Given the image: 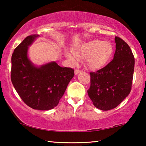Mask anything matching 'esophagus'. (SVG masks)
<instances>
[{
  "label": "esophagus",
  "instance_id": "obj_1",
  "mask_svg": "<svg viewBox=\"0 0 146 146\" xmlns=\"http://www.w3.org/2000/svg\"><path fill=\"white\" fill-rule=\"evenodd\" d=\"M80 70H78V69H77V70H76L75 71V75H77V74H78V73H80Z\"/></svg>",
  "mask_w": 146,
  "mask_h": 146
}]
</instances>
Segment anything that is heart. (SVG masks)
<instances>
[{
  "instance_id": "heart-1",
  "label": "heart",
  "mask_w": 146,
  "mask_h": 146,
  "mask_svg": "<svg viewBox=\"0 0 146 146\" xmlns=\"http://www.w3.org/2000/svg\"><path fill=\"white\" fill-rule=\"evenodd\" d=\"M113 53V46L109 41L93 40L83 44L80 48L73 51L77 58H85L89 68L98 69L106 65ZM71 61L75 62L76 58L72 54L66 53Z\"/></svg>"
}]
</instances>
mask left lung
I'll return each mask as SVG.
<instances>
[{
    "label": "left lung",
    "mask_w": 146,
    "mask_h": 146,
    "mask_svg": "<svg viewBox=\"0 0 146 146\" xmlns=\"http://www.w3.org/2000/svg\"><path fill=\"white\" fill-rule=\"evenodd\" d=\"M113 59L105 67L91 72L89 97L96 108L103 111L114 109L131 90L135 67L134 55L129 45L115 36Z\"/></svg>",
    "instance_id": "obj_1"
}]
</instances>
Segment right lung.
I'll return each mask as SVG.
<instances>
[{
    "label": "right lung",
    "mask_w": 146,
    "mask_h": 146,
    "mask_svg": "<svg viewBox=\"0 0 146 146\" xmlns=\"http://www.w3.org/2000/svg\"><path fill=\"white\" fill-rule=\"evenodd\" d=\"M38 35H31L14 49L11 56V80L23 102L38 110H49L58 105L75 75L71 68H62L55 62L35 67L28 58V47Z\"/></svg>",
    "instance_id": "right-lung-1"
}]
</instances>
